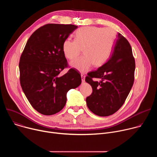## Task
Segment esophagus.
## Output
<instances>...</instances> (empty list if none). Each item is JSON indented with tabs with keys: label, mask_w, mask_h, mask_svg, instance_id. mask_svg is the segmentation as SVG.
<instances>
[{
	"label": "esophagus",
	"mask_w": 157,
	"mask_h": 157,
	"mask_svg": "<svg viewBox=\"0 0 157 157\" xmlns=\"http://www.w3.org/2000/svg\"><path fill=\"white\" fill-rule=\"evenodd\" d=\"M81 79H82V82H85V75L84 74H81Z\"/></svg>",
	"instance_id": "obj_1"
}]
</instances>
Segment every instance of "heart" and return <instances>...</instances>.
<instances>
[{"label": "heart", "mask_w": 157, "mask_h": 157, "mask_svg": "<svg viewBox=\"0 0 157 157\" xmlns=\"http://www.w3.org/2000/svg\"><path fill=\"white\" fill-rule=\"evenodd\" d=\"M116 34L110 28L84 27L75 34V40L66 39L63 43V52L70 60L77 58L82 52L84 55L71 63V66L80 72H86L94 64L98 67L109 58L113 50Z\"/></svg>", "instance_id": "1"}]
</instances>
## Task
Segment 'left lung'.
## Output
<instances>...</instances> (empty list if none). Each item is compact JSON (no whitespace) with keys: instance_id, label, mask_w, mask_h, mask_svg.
Wrapping results in <instances>:
<instances>
[{"instance_id":"left-lung-1","label":"left lung","mask_w":157,"mask_h":157,"mask_svg":"<svg viewBox=\"0 0 157 157\" xmlns=\"http://www.w3.org/2000/svg\"><path fill=\"white\" fill-rule=\"evenodd\" d=\"M136 63L127 40L118 33L107 61L87 74L86 82L93 88L87 97V107L94 114L105 117L114 114L124 104L134 81ZM98 78L99 82L92 80Z\"/></svg>"}]
</instances>
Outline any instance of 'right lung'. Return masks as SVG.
Returning a JSON list of instances; mask_svg holds the SVG:
<instances>
[{
	"label": "right lung",
	"mask_w": 157,
	"mask_h": 157,
	"mask_svg": "<svg viewBox=\"0 0 157 157\" xmlns=\"http://www.w3.org/2000/svg\"><path fill=\"white\" fill-rule=\"evenodd\" d=\"M78 26L50 24L40 27L30 36L20 62V81L25 96L39 113L53 115L64 107L66 94L78 87L81 77L68 66L63 43Z\"/></svg>",
	"instance_id": "obj_1"
}]
</instances>
